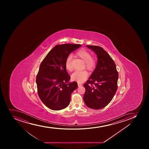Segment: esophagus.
Here are the masks:
<instances>
[{"instance_id": "1", "label": "esophagus", "mask_w": 149, "mask_h": 149, "mask_svg": "<svg viewBox=\"0 0 149 149\" xmlns=\"http://www.w3.org/2000/svg\"><path fill=\"white\" fill-rule=\"evenodd\" d=\"M83 86V84H81V83H78V86L79 87L81 86Z\"/></svg>"}]
</instances>
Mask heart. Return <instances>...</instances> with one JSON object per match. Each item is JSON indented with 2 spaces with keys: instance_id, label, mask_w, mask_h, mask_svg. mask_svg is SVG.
<instances>
[{
  "instance_id": "1",
  "label": "heart",
  "mask_w": 149,
  "mask_h": 149,
  "mask_svg": "<svg viewBox=\"0 0 149 149\" xmlns=\"http://www.w3.org/2000/svg\"><path fill=\"white\" fill-rule=\"evenodd\" d=\"M76 55L84 61L85 68L89 70H93L96 68L97 63V60L95 58L91 57V53L88 50L84 49H81L76 53ZM72 56L70 55L66 58L65 62V68L69 71H71L72 69ZM88 76V73L86 71H75L72 74L71 78L79 83H81L87 78Z\"/></svg>"
}]
</instances>
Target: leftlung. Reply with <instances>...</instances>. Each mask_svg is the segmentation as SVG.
<instances>
[{"label": "left lung", "mask_w": 149, "mask_h": 149, "mask_svg": "<svg viewBox=\"0 0 149 149\" xmlns=\"http://www.w3.org/2000/svg\"><path fill=\"white\" fill-rule=\"evenodd\" d=\"M87 47L97 55V63L91 76L84 84L86 88L84 100L90 108L102 109L110 102L116 92L118 73L115 62L103 48Z\"/></svg>", "instance_id": "obj_1"}]
</instances>
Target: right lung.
<instances>
[{"mask_svg":"<svg viewBox=\"0 0 149 149\" xmlns=\"http://www.w3.org/2000/svg\"><path fill=\"white\" fill-rule=\"evenodd\" d=\"M81 46L65 44L55 46L40 64L36 78L37 93L47 107L53 110L64 109L69 104L71 95L78 87L77 82L67 84L70 79L65 62L69 54Z\"/></svg>","mask_w":149,"mask_h":149,"instance_id":"obj_1","label":"right lung"}]
</instances>
